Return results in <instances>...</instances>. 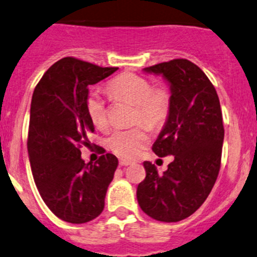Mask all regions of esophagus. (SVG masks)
Returning a JSON list of instances; mask_svg holds the SVG:
<instances>
[{
    "label": "esophagus",
    "instance_id": "esophagus-1",
    "mask_svg": "<svg viewBox=\"0 0 257 257\" xmlns=\"http://www.w3.org/2000/svg\"><path fill=\"white\" fill-rule=\"evenodd\" d=\"M132 162L131 161H127V159H120V165H122V167H127V165H131Z\"/></svg>",
    "mask_w": 257,
    "mask_h": 257
}]
</instances>
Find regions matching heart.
<instances>
[{
	"label": "heart",
	"mask_w": 257,
	"mask_h": 257,
	"mask_svg": "<svg viewBox=\"0 0 257 257\" xmlns=\"http://www.w3.org/2000/svg\"><path fill=\"white\" fill-rule=\"evenodd\" d=\"M112 95L125 99L136 105L135 123H145L150 128L161 127L170 112L172 93L165 85H156L146 77L136 73H123L109 83ZM87 111L93 125L105 128L107 125V109L99 92H90L87 99ZM150 142L143 126L128 130H115L106 139L110 151L123 158H135Z\"/></svg>",
	"instance_id": "obj_1"
}]
</instances>
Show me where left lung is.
Instances as JSON below:
<instances>
[{
  "label": "left lung",
  "instance_id": "8db88e82",
  "mask_svg": "<svg viewBox=\"0 0 257 257\" xmlns=\"http://www.w3.org/2000/svg\"><path fill=\"white\" fill-rule=\"evenodd\" d=\"M143 71L162 74L170 85V112L152 150L174 161L163 174L151 162L143 163L146 179L137 187V201L153 219L179 222L202 206L219 173L224 140L219 98L208 77L189 60Z\"/></svg>",
  "mask_w": 257,
  "mask_h": 257
}]
</instances>
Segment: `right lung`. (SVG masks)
Returning a JSON list of instances; mask_svg holds the SVG:
<instances>
[{
	"label": "right lung",
	"mask_w": 257,
	"mask_h": 257,
	"mask_svg": "<svg viewBox=\"0 0 257 257\" xmlns=\"http://www.w3.org/2000/svg\"><path fill=\"white\" fill-rule=\"evenodd\" d=\"M116 70L63 57L44 73L33 93L27 142L30 168L44 202L65 222L87 223L104 209L117 158L98 147V161L85 164L79 148L89 147L88 135L94 132L87 111L88 87Z\"/></svg>",
	"instance_id": "obj_1"
}]
</instances>
